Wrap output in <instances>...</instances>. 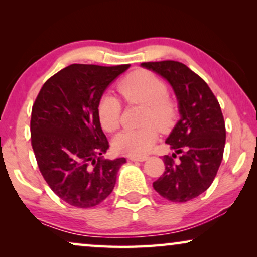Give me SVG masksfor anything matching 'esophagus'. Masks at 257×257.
I'll use <instances>...</instances> for the list:
<instances>
[{"label": "esophagus", "mask_w": 257, "mask_h": 257, "mask_svg": "<svg viewBox=\"0 0 257 257\" xmlns=\"http://www.w3.org/2000/svg\"><path fill=\"white\" fill-rule=\"evenodd\" d=\"M128 159L131 161H145L147 159L146 156L143 157H128Z\"/></svg>", "instance_id": "obj_1"}]
</instances>
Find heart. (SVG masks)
I'll return each mask as SVG.
<instances>
[{"instance_id": "heart-1", "label": "heart", "mask_w": 257, "mask_h": 257, "mask_svg": "<svg viewBox=\"0 0 257 257\" xmlns=\"http://www.w3.org/2000/svg\"><path fill=\"white\" fill-rule=\"evenodd\" d=\"M118 91L126 103L144 106L142 127L127 128L113 139L115 152L140 157L146 154L157 142V128L167 131L174 124L178 104L167 93V84L149 70L128 73L118 84ZM98 120L106 132H114L120 124L121 104L117 98L103 96L97 105Z\"/></svg>"}]
</instances>
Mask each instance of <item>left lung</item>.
Returning <instances> with one entry per match:
<instances>
[{
    "label": "left lung",
    "mask_w": 257,
    "mask_h": 257,
    "mask_svg": "<svg viewBox=\"0 0 257 257\" xmlns=\"http://www.w3.org/2000/svg\"><path fill=\"white\" fill-rule=\"evenodd\" d=\"M142 65L170 82L181 114L166 140L175 153L163 157L165 172L153 187L168 201H189L209 188L222 161L226 144L222 111L205 80L182 63L161 61Z\"/></svg>",
    "instance_id": "1"
}]
</instances>
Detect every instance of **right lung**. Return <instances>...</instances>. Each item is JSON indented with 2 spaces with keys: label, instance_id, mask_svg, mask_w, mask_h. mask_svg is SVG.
Masks as SVG:
<instances>
[{
  "label": "right lung",
  "instance_id": "right-lung-1",
  "mask_svg": "<svg viewBox=\"0 0 257 257\" xmlns=\"http://www.w3.org/2000/svg\"><path fill=\"white\" fill-rule=\"evenodd\" d=\"M128 64H71L51 76L31 110V146L44 180L58 198L91 208L113 191L125 158L103 159L108 140L97 105L112 80Z\"/></svg>",
  "mask_w": 257,
  "mask_h": 257
}]
</instances>
